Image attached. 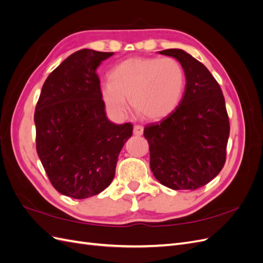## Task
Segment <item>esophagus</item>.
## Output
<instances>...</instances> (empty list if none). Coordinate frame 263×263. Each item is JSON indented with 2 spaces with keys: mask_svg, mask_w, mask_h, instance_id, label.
<instances>
[{
  "mask_svg": "<svg viewBox=\"0 0 263 263\" xmlns=\"http://www.w3.org/2000/svg\"><path fill=\"white\" fill-rule=\"evenodd\" d=\"M142 134H144V128H142V126H140V125L134 126V135H135V136H141Z\"/></svg>",
  "mask_w": 263,
  "mask_h": 263,
  "instance_id": "esophagus-1",
  "label": "esophagus"
}]
</instances>
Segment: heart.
<instances>
[{"label": "heart", "instance_id": "heart-1", "mask_svg": "<svg viewBox=\"0 0 263 263\" xmlns=\"http://www.w3.org/2000/svg\"><path fill=\"white\" fill-rule=\"evenodd\" d=\"M100 86L101 98L115 118L128 112V100L141 117L160 121L178 108L185 86V73L173 58H129L109 73Z\"/></svg>", "mask_w": 263, "mask_h": 263}]
</instances>
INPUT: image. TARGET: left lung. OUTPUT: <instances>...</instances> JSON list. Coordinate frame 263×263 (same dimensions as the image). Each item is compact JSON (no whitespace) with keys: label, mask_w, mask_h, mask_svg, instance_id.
<instances>
[{"label":"left lung","mask_w":263,"mask_h":263,"mask_svg":"<svg viewBox=\"0 0 263 263\" xmlns=\"http://www.w3.org/2000/svg\"><path fill=\"white\" fill-rule=\"evenodd\" d=\"M159 53L181 63L186 83L178 108L145 127L150 169L162 185L193 191L208 184L225 164L229 137L225 99L208 68L190 53L182 49Z\"/></svg>","instance_id":"obj_1"}]
</instances>
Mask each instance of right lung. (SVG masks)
Listing matches in <instances>:
<instances>
[{"mask_svg": "<svg viewBox=\"0 0 263 263\" xmlns=\"http://www.w3.org/2000/svg\"><path fill=\"white\" fill-rule=\"evenodd\" d=\"M114 52L81 49L45 81L36 112V148L59 193L86 198L104 191L115 176L118 155L133 135L129 123L106 116L97 69Z\"/></svg>", "mask_w": 263, "mask_h": 263, "instance_id": "add662e5", "label": "right lung"}]
</instances>
